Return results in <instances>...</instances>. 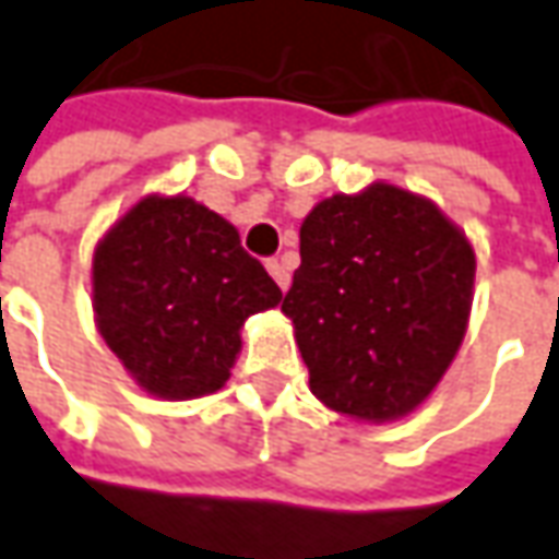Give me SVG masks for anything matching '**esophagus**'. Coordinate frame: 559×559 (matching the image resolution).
I'll list each match as a JSON object with an SVG mask.
<instances>
[{
  "label": "esophagus",
  "mask_w": 559,
  "mask_h": 559,
  "mask_svg": "<svg viewBox=\"0 0 559 559\" xmlns=\"http://www.w3.org/2000/svg\"><path fill=\"white\" fill-rule=\"evenodd\" d=\"M265 269H269V275L275 278V284H278L281 290H287L290 287V272H287V265L278 260H269L265 262Z\"/></svg>",
  "instance_id": "1"
}]
</instances>
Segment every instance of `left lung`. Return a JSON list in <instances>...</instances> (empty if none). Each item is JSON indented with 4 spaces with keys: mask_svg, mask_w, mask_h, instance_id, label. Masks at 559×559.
Returning <instances> with one entry per match:
<instances>
[{
    "mask_svg": "<svg viewBox=\"0 0 559 559\" xmlns=\"http://www.w3.org/2000/svg\"><path fill=\"white\" fill-rule=\"evenodd\" d=\"M476 257L433 201L374 182L312 206L281 302L312 393L358 420L412 414L467 334Z\"/></svg>",
    "mask_w": 559,
    "mask_h": 559,
    "instance_id": "left-lung-1",
    "label": "left lung"
}]
</instances>
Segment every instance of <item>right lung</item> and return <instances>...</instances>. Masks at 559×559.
<instances>
[{
    "mask_svg": "<svg viewBox=\"0 0 559 559\" xmlns=\"http://www.w3.org/2000/svg\"><path fill=\"white\" fill-rule=\"evenodd\" d=\"M281 287L238 228L194 198L147 194L92 257V309L110 353L157 399L216 393L241 353L243 321Z\"/></svg>",
    "mask_w": 559,
    "mask_h": 559,
    "instance_id": "right-lung-1",
    "label": "right lung"
}]
</instances>
